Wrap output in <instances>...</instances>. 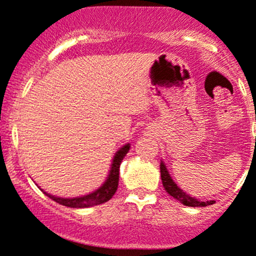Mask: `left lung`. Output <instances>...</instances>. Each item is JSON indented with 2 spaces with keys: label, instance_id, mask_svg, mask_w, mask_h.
<instances>
[{
  "label": "left lung",
  "instance_id": "left-lung-1",
  "mask_svg": "<svg viewBox=\"0 0 256 256\" xmlns=\"http://www.w3.org/2000/svg\"><path fill=\"white\" fill-rule=\"evenodd\" d=\"M160 176H162V183H163V186L166 188V193L169 196H172L173 198H176V200L180 202L182 204L186 206H212L214 203V200H209V202H200L198 199L193 198V196H188L186 192H183L182 189L178 188L176 183L173 182V179L170 178L169 176L168 170H166V166L164 163L162 162L160 163Z\"/></svg>",
  "mask_w": 256,
  "mask_h": 256
}]
</instances>
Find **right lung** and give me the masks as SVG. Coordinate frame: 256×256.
I'll list each match as a JSON object with an SVG mask.
<instances>
[{"label":"right lung","mask_w":256,"mask_h":256,"mask_svg":"<svg viewBox=\"0 0 256 256\" xmlns=\"http://www.w3.org/2000/svg\"><path fill=\"white\" fill-rule=\"evenodd\" d=\"M129 144H126L123 148H120V150L116 153L114 159H113L112 168H110V173L108 179L106 180V183L100 186V189L94 192L92 194H88V196H80V198H57L54 196H50L44 192V194H47L50 199H53L54 202H57L58 204H62V206H70V208H88V206H98V204H103L106 202L110 200L114 193L117 192L118 188V182H120V166L122 163L123 158L126 156V154L129 150Z\"/></svg>","instance_id":"right-lung-1"}]
</instances>
